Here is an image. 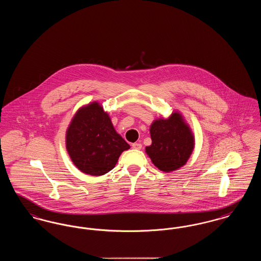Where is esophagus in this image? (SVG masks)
Instances as JSON below:
<instances>
[{
	"instance_id": "1",
	"label": "esophagus",
	"mask_w": 261,
	"mask_h": 261,
	"mask_svg": "<svg viewBox=\"0 0 261 261\" xmlns=\"http://www.w3.org/2000/svg\"><path fill=\"white\" fill-rule=\"evenodd\" d=\"M132 148L135 149H142V144L141 143H134V144H132Z\"/></svg>"
}]
</instances>
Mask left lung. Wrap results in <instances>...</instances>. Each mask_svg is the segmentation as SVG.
Listing matches in <instances>:
<instances>
[{"label": "left lung", "instance_id": "left-lung-1", "mask_svg": "<svg viewBox=\"0 0 261 261\" xmlns=\"http://www.w3.org/2000/svg\"><path fill=\"white\" fill-rule=\"evenodd\" d=\"M151 145L146 152L163 172H171L186 164L195 149V136L178 111L168 118H156L149 127Z\"/></svg>", "mask_w": 261, "mask_h": 261}]
</instances>
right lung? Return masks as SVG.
<instances>
[{
    "mask_svg": "<svg viewBox=\"0 0 261 261\" xmlns=\"http://www.w3.org/2000/svg\"><path fill=\"white\" fill-rule=\"evenodd\" d=\"M65 147L75 166L92 176L111 171L120 154L130 149L98 101L85 105L76 112L66 130Z\"/></svg>",
    "mask_w": 261,
    "mask_h": 261,
    "instance_id": "obj_1",
    "label": "right lung"
}]
</instances>
